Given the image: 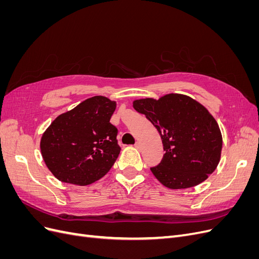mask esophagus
I'll return each instance as SVG.
<instances>
[{
  "label": "esophagus",
  "mask_w": 259,
  "mask_h": 259,
  "mask_svg": "<svg viewBox=\"0 0 259 259\" xmlns=\"http://www.w3.org/2000/svg\"><path fill=\"white\" fill-rule=\"evenodd\" d=\"M135 146V148H137L138 150H140V148H142V145H140V143L139 142H136V144L134 145Z\"/></svg>",
  "instance_id": "esophagus-1"
}]
</instances>
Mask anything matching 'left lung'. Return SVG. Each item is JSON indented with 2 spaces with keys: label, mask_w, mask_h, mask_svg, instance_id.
<instances>
[{
  "label": "left lung",
  "mask_w": 259,
  "mask_h": 259,
  "mask_svg": "<svg viewBox=\"0 0 259 259\" xmlns=\"http://www.w3.org/2000/svg\"><path fill=\"white\" fill-rule=\"evenodd\" d=\"M133 107L158 130L165 153L151 167L155 178L169 189L197 186L216 169L223 137L216 120L197 100L182 94L160 99H137Z\"/></svg>",
  "instance_id": "1"
}]
</instances>
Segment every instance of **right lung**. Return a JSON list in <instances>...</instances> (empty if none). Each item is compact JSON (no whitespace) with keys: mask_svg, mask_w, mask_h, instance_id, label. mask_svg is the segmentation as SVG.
Listing matches in <instances>:
<instances>
[{"mask_svg":"<svg viewBox=\"0 0 259 259\" xmlns=\"http://www.w3.org/2000/svg\"><path fill=\"white\" fill-rule=\"evenodd\" d=\"M116 104L104 96L82 101L44 132L41 153L60 182L86 186L105 176L119 156L117 128L110 123Z\"/></svg>","mask_w":259,"mask_h":259,"instance_id":"right-lung-1","label":"right lung"}]
</instances>
